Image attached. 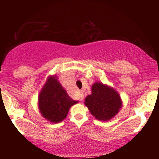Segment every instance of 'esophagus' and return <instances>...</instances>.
<instances>
[{
  "mask_svg": "<svg viewBox=\"0 0 159 159\" xmlns=\"http://www.w3.org/2000/svg\"><path fill=\"white\" fill-rule=\"evenodd\" d=\"M79 98H80V99L81 100V101H83V100L84 99V94L82 93H80V95H79Z\"/></svg>",
  "mask_w": 159,
  "mask_h": 159,
  "instance_id": "34e87169",
  "label": "esophagus"
}]
</instances>
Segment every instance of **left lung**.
<instances>
[{
	"mask_svg": "<svg viewBox=\"0 0 159 159\" xmlns=\"http://www.w3.org/2000/svg\"><path fill=\"white\" fill-rule=\"evenodd\" d=\"M91 90L92 94L85 98L84 104L96 119L107 121L117 114L122 107V100L114 88L95 82Z\"/></svg>",
	"mask_w": 159,
	"mask_h": 159,
	"instance_id": "1",
	"label": "left lung"
}]
</instances>
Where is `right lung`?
<instances>
[{"label": "right lung", "mask_w": 159, "mask_h": 159, "mask_svg": "<svg viewBox=\"0 0 159 159\" xmlns=\"http://www.w3.org/2000/svg\"><path fill=\"white\" fill-rule=\"evenodd\" d=\"M42 116L51 123H57L66 117L71 106L78 101L69 97L56 76L51 75L40 91L38 98Z\"/></svg>", "instance_id": "right-lung-1"}]
</instances>
